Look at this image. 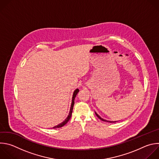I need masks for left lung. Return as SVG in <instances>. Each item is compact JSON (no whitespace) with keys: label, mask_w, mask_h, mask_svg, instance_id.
Instances as JSON below:
<instances>
[{"label":"left lung","mask_w":159,"mask_h":159,"mask_svg":"<svg viewBox=\"0 0 159 159\" xmlns=\"http://www.w3.org/2000/svg\"><path fill=\"white\" fill-rule=\"evenodd\" d=\"M95 115L97 116V117L98 118V119H100L101 120H102V121H104V122H110V123H112V122H116V121H109V120H105V119H103L102 118H101L95 112Z\"/></svg>","instance_id":"obj_1"}]
</instances>
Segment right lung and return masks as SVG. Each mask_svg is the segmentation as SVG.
Returning a JSON list of instances; mask_svg holds the SVG:
<instances>
[{
	"label": "right lung",
	"instance_id": "obj_1",
	"mask_svg": "<svg viewBox=\"0 0 159 159\" xmlns=\"http://www.w3.org/2000/svg\"><path fill=\"white\" fill-rule=\"evenodd\" d=\"M79 92V90L78 89H75L73 93V96H72V103H71V106H70V111H69V116H67V117L65 119V120H64L62 123L59 124V125L55 126L53 127V129H57V128H61L62 127H63L64 125H65L67 122L68 121L70 120V117H71V116H72V111H73V107H74V99L77 95V94L78 93V92Z\"/></svg>",
	"mask_w": 159,
	"mask_h": 159
}]
</instances>
